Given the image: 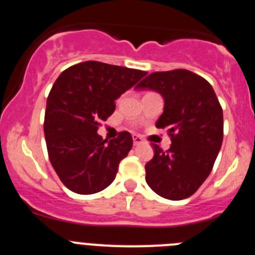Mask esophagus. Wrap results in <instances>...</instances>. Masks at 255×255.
<instances>
[{
	"instance_id": "34e87169",
	"label": "esophagus",
	"mask_w": 255,
	"mask_h": 255,
	"mask_svg": "<svg viewBox=\"0 0 255 255\" xmlns=\"http://www.w3.org/2000/svg\"><path fill=\"white\" fill-rule=\"evenodd\" d=\"M132 143H134V145H139V144L143 143V139H141L139 135H134V136H132Z\"/></svg>"
}]
</instances>
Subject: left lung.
<instances>
[{
	"instance_id": "obj_1",
	"label": "left lung",
	"mask_w": 255,
	"mask_h": 255,
	"mask_svg": "<svg viewBox=\"0 0 255 255\" xmlns=\"http://www.w3.org/2000/svg\"><path fill=\"white\" fill-rule=\"evenodd\" d=\"M136 89L163 97L155 126L167 129L172 143L166 152L153 144L145 181L162 198H189L206 181L222 145L224 114L215 91L206 79L184 69L152 73Z\"/></svg>"
}]
</instances>
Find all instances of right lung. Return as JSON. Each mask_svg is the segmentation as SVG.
Listing matches in <instances>:
<instances>
[{
    "mask_svg": "<svg viewBox=\"0 0 255 255\" xmlns=\"http://www.w3.org/2000/svg\"><path fill=\"white\" fill-rule=\"evenodd\" d=\"M145 71L85 61L61 73L47 98L44 136L52 167L78 194H94L116 177L132 147L130 132L103 140L97 130L115 111V101Z\"/></svg>",
    "mask_w": 255,
    "mask_h": 255,
    "instance_id": "1",
    "label": "right lung"
}]
</instances>
